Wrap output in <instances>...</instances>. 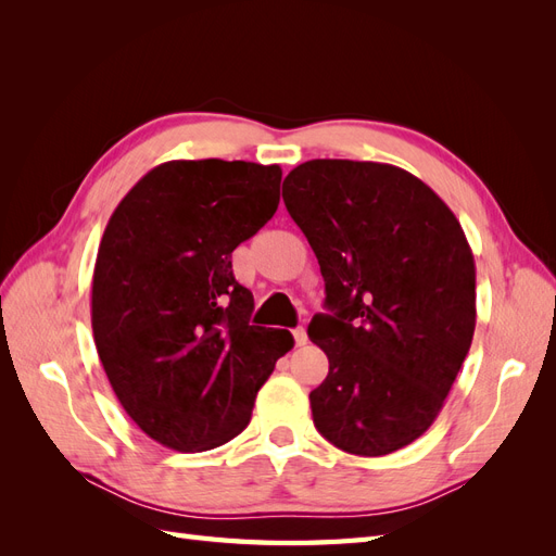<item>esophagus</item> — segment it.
<instances>
[{"mask_svg": "<svg viewBox=\"0 0 556 556\" xmlns=\"http://www.w3.org/2000/svg\"><path fill=\"white\" fill-rule=\"evenodd\" d=\"M292 336H294V343H296L299 348L308 343V333H306V329H304V327H296V329L292 331Z\"/></svg>", "mask_w": 556, "mask_h": 556, "instance_id": "esophagus-1", "label": "esophagus"}]
</instances>
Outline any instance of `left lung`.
Masks as SVG:
<instances>
[{
	"label": "left lung",
	"mask_w": 556,
	"mask_h": 556,
	"mask_svg": "<svg viewBox=\"0 0 556 556\" xmlns=\"http://www.w3.org/2000/svg\"><path fill=\"white\" fill-rule=\"evenodd\" d=\"M282 199L325 278L308 327L329 374L311 392L315 429L339 450L382 457L439 417L476 331V262L445 201L380 162L311 160Z\"/></svg>",
	"instance_id": "1"
}]
</instances>
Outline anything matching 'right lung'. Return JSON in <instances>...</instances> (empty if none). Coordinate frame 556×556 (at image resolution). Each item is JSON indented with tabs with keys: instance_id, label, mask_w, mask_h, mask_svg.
<instances>
[{
	"instance_id": "right-lung-1",
	"label": "right lung",
	"mask_w": 556,
	"mask_h": 556,
	"mask_svg": "<svg viewBox=\"0 0 556 556\" xmlns=\"http://www.w3.org/2000/svg\"><path fill=\"white\" fill-rule=\"evenodd\" d=\"M278 164L172 160L113 211L92 276V336L113 392L150 439L204 452L239 435L294 345L250 325L231 252L271 220Z\"/></svg>"
}]
</instances>
